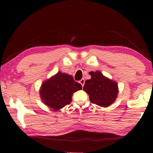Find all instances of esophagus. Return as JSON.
<instances>
[{
    "mask_svg": "<svg viewBox=\"0 0 153 153\" xmlns=\"http://www.w3.org/2000/svg\"><path fill=\"white\" fill-rule=\"evenodd\" d=\"M79 83H80V84H81V85L82 86V87L84 86V83H85V80H84V79H82L81 80H80V81H79Z\"/></svg>",
    "mask_w": 153,
    "mask_h": 153,
    "instance_id": "34e87169",
    "label": "esophagus"
}]
</instances>
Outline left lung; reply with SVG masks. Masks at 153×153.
<instances>
[{"label":"left lung","instance_id":"1","mask_svg":"<svg viewBox=\"0 0 153 153\" xmlns=\"http://www.w3.org/2000/svg\"><path fill=\"white\" fill-rule=\"evenodd\" d=\"M91 79H87L83 90L89 95L90 102L107 107L115 101L118 94L117 82L106 77L100 71H90Z\"/></svg>","mask_w":153,"mask_h":153}]
</instances>
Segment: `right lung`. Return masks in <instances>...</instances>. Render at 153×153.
<instances>
[{
  "mask_svg": "<svg viewBox=\"0 0 153 153\" xmlns=\"http://www.w3.org/2000/svg\"><path fill=\"white\" fill-rule=\"evenodd\" d=\"M81 89L82 85L73 76L59 71L42 83L40 94L46 105L58 111L70 104L73 93Z\"/></svg>",
  "mask_w": 153,
  "mask_h": 153,
  "instance_id": "1",
  "label": "right lung"
}]
</instances>
